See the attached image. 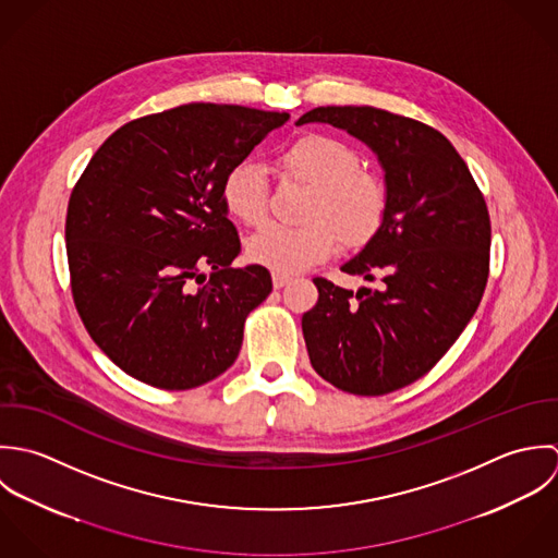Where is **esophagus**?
Segmentation results:
<instances>
[{"label":"esophagus","instance_id":"1","mask_svg":"<svg viewBox=\"0 0 558 558\" xmlns=\"http://www.w3.org/2000/svg\"><path fill=\"white\" fill-rule=\"evenodd\" d=\"M291 280H293V278H291L289 274H278V271H274V274H271L274 289H282V287H287Z\"/></svg>","mask_w":558,"mask_h":558}]
</instances>
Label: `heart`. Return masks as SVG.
<instances>
[{
	"instance_id": "1",
	"label": "heart",
	"mask_w": 558,
	"mask_h": 558,
	"mask_svg": "<svg viewBox=\"0 0 558 558\" xmlns=\"http://www.w3.org/2000/svg\"><path fill=\"white\" fill-rule=\"evenodd\" d=\"M282 179L313 187L306 201L304 226L265 223L245 243L247 258L278 274L302 271L336 250L368 243L381 228L388 192L384 181L360 168L357 153L330 135L311 133L291 142L276 159ZM226 211L243 223L267 216L269 185L256 163L232 166L222 183Z\"/></svg>"
}]
</instances>
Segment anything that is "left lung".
<instances>
[{
  "mask_svg": "<svg viewBox=\"0 0 558 558\" xmlns=\"http://www.w3.org/2000/svg\"><path fill=\"white\" fill-rule=\"evenodd\" d=\"M364 142L379 159L388 209L377 234L340 269L379 280L357 293L315 278L302 330L313 368L336 388L379 397L429 373L476 313L492 226L465 161L434 126L355 106L304 113Z\"/></svg>",
  "mask_w": 558,
  "mask_h": 558,
  "instance_id": "1",
  "label": "left lung"
}]
</instances>
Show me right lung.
I'll return each instance as SVG.
<instances>
[{"mask_svg": "<svg viewBox=\"0 0 558 558\" xmlns=\"http://www.w3.org/2000/svg\"><path fill=\"white\" fill-rule=\"evenodd\" d=\"M287 120L190 104L122 124L93 155L66 211L71 289L88 335L126 375L190 390L236 360L271 276L230 267L241 243L223 177Z\"/></svg>", "mask_w": 558, "mask_h": 558, "instance_id": "add662e5", "label": "right lung"}]
</instances>
